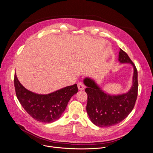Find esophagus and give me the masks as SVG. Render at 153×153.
<instances>
[{"mask_svg":"<svg viewBox=\"0 0 153 153\" xmlns=\"http://www.w3.org/2000/svg\"><path fill=\"white\" fill-rule=\"evenodd\" d=\"M77 86L79 90H83L85 89V85L82 82H78L77 83Z\"/></svg>","mask_w":153,"mask_h":153,"instance_id":"34e87169","label":"esophagus"}]
</instances>
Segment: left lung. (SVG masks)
I'll return each mask as SVG.
<instances>
[{
    "instance_id": "obj_1",
    "label": "left lung",
    "mask_w": 153,
    "mask_h": 153,
    "mask_svg": "<svg viewBox=\"0 0 153 153\" xmlns=\"http://www.w3.org/2000/svg\"><path fill=\"white\" fill-rule=\"evenodd\" d=\"M120 63L131 64L133 67L132 85L128 91L119 94H110L101 89L94 79L86 77L83 83L87 86L88 95L86 111L91 121L99 127H110L125 119L131 112L137 96V71L126 52L120 49Z\"/></svg>"
}]
</instances>
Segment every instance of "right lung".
Segmentation results:
<instances>
[{
  "instance_id": "1",
  "label": "right lung",
  "mask_w": 153,
  "mask_h": 153,
  "mask_svg": "<svg viewBox=\"0 0 153 153\" xmlns=\"http://www.w3.org/2000/svg\"><path fill=\"white\" fill-rule=\"evenodd\" d=\"M17 97L24 110L33 118L42 123H52L59 120L66 109L69 100L77 93V85L66 86L49 94H37L26 89L15 74Z\"/></svg>"
}]
</instances>
